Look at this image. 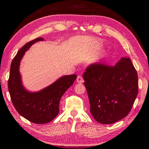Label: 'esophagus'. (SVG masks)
Returning a JSON list of instances; mask_svg holds the SVG:
<instances>
[{
	"label": "esophagus",
	"instance_id": "obj_1",
	"mask_svg": "<svg viewBox=\"0 0 149 149\" xmlns=\"http://www.w3.org/2000/svg\"><path fill=\"white\" fill-rule=\"evenodd\" d=\"M76 81L77 83H79V84H81V83H84V79H83V77L81 76V75H78L77 77Z\"/></svg>",
	"mask_w": 149,
	"mask_h": 149
}]
</instances>
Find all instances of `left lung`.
Masks as SVG:
<instances>
[{"label": "left lung", "mask_w": 149, "mask_h": 149, "mask_svg": "<svg viewBox=\"0 0 149 149\" xmlns=\"http://www.w3.org/2000/svg\"><path fill=\"white\" fill-rule=\"evenodd\" d=\"M83 77L96 121L111 124L127 116L138 93L137 73L130 58H122L114 66L91 64Z\"/></svg>", "instance_id": "left-lung-1"}]
</instances>
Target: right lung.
Returning a JSON list of instances; mask_svg holds the SVG:
<instances>
[{
    "label": "right lung",
    "mask_w": 149,
    "mask_h": 149,
    "mask_svg": "<svg viewBox=\"0 0 149 149\" xmlns=\"http://www.w3.org/2000/svg\"><path fill=\"white\" fill-rule=\"evenodd\" d=\"M43 40L39 37L19 49L11 63L8 83L12 104L17 112L27 120L37 124L51 122L58 114L60 99L77 77L75 74L64 75L38 92H29L25 89L19 72L20 61L25 52L33 44Z\"/></svg>",
    "instance_id": "obj_1"
}]
</instances>
